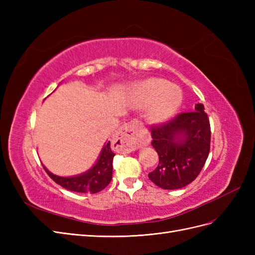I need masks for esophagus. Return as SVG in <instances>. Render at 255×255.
I'll return each mask as SVG.
<instances>
[{
    "label": "esophagus",
    "instance_id": "obj_1",
    "mask_svg": "<svg viewBox=\"0 0 255 255\" xmlns=\"http://www.w3.org/2000/svg\"><path fill=\"white\" fill-rule=\"evenodd\" d=\"M140 128L141 126L135 120L127 123L114 136L113 143L116 145V148L122 152L135 150L141 145L139 138H138V133H139Z\"/></svg>",
    "mask_w": 255,
    "mask_h": 255
}]
</instances>
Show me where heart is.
<instances>
[{"mask_svg":"<svg viewBox=\"0 0 255 255\" xmlns=\"http://www.w3.org/2000/svg\"><path fill=\"white\" fill-rule=\"evenodd\" d=\"M183 95L175 85L163 79H150L138 85L136 103L139 107H149L146 119L154 126L170 120L179 111Z\"/></svg>","mask_w":255,"mask_h":255,"instance_id":"b5f03b06","label":"heart"}]
</instances>
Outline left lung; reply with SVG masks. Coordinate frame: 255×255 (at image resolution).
<instances>
[{
    "label": "left lung",
    "mask_w": 255,
    "mask_h": 255,
    "mask_svg": "<svg viewBox=\"0 0 255 255\" xmlns=\"http://www.w3.org/2000/svg\"><path fill=\"white\" fill-rule=\"evenodd\" d=\"M152 145L159 161L149 179L163 189H179L199 175L211 148L210 120L203 104L152 128Z\"/></svg>",
    "instance_id": "8db88e82"
}]
</instances>
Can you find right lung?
<instances>
[{
	"instance_id": "add662e5",
	"label": "right lung",
	"mask_w": 255,
	"mask_h": 255,
	"mask_svg": "<svg viewBox=\"0 0 255 255\" xmlns=\"http://www.w3.org/2000/svg\"><path fill=\"white\" fill-rule=\"evenodd\" d=\"M114 156L115 153L111 149V141H109L102 148L97 163L86 172L66 177L53 174L44 166L43 168L51 179L61 187L82 194H97L104 189L112 181Z\"/></svg>"
}]
</instances>
